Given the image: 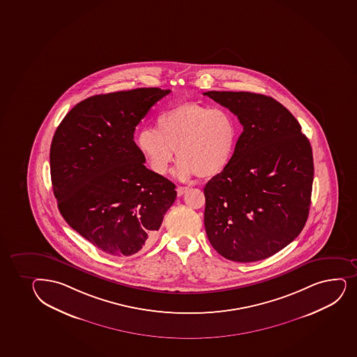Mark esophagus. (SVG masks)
Instances as JSON below:
<instances>
[{
	"mask_svg": "<svg viewBox=\"0 0 357 357\" xmlns=\"http://www.w3.org/2000/svg\"><path fill=\"white\" fill-rule=\"evenodd\" d=\"M188 190V186H178V188H176V193H178V196L181 197Z\"/></svg>",
	"mask_w": 357,
	"mask_h": 357,
	"instance_id": "obj_1",
	"label": "esophagus"
}]
</instances>
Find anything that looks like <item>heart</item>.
<instances>
[{"mask_svg": "<svg viewBox=\"0 0 357 357\" xmlns=\"http://www.w3.org/2000/svg\"><path fill=\"white\" fill-rule=\"evenodd\" d=\"M237 135L236 119L227 109L181 104L158 116L157 130H140L137 146L158 174L167 172L176 150L181 160L176 176L185 181L197 174L210 178L227 169Z\"/></svg>", "mask_w": 357, "mask_h": 357, "instance_id": "heart-1", "label": "heart"}]
</instances>
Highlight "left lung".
Here are the masks:
<instances>
[{
  "mask_svg": "<svg viewBox=\"0 0 357 357\" xmlns=\"http://www.w3.org/2000/svg\"><path fill=\"white\" fill-rule=\"evenodd\" d=\"M204 96L229 108L243 126L227 169L204 188L207 238L227 259L261 261L290 244L307 222L314 181L310 142L271 96Z\"/></svg>",
  "mask_w": 357,
  "mask_h": 357,
  "instance_id": "8db88e82",
  "label": "left lung"
}]
</instances>
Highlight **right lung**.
<instances>
[{
	"instance_id": "obj_1",
	"label": "right lung",
	"mask_w": 357,
	"mask_h": 357,
	"mask_svg": "<svg viewBox=\"0 0 357 357\" xmlns=\"http://www.w3.org/2000/svg\"><path fill=\"white\" fill-rule=\"evenodd\" d=\"M169 92L152 87L91 96L55 130L50 160L59 211L114 257L149 249L176 200V185L144 165L133 140L137 125Z\"/></svg>"
}]
</instances>
